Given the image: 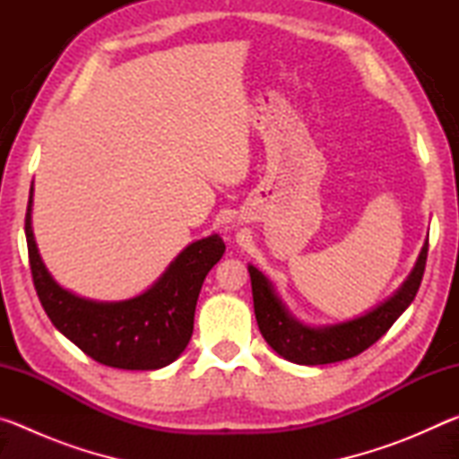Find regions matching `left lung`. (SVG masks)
Masks as SVG:
<instances>
[{"instance_id": "obj_1", "label": "left lung", "mask_w": 459, "mask_h": 459, "mask_svg": "<svg viewBox=\"0 0 459 459\" xmlns=\"http://www.w3.org/2000/svg\"><path fill=\"white\" fill-rule=\"evenodd\" d=\"M427 248H429V243L423 245L415 269L411 271L407 281L391 299H386L383 306L372 309L367 316L344 324L328 325V328H307V325L293 320L279 301L267 277L253 265H248L255 317H257L263 338L285 360L307 364V367L340 362L359 356L375 344L380 336H385L386 330L397 322V317L415 299L423 279Z\"/></svg>"}]
</instances>
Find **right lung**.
Segmentation results:
<instances>
[{
  "label": "right lung",
  "instance_id": "add662e5",
  "mask_svg": "<svg viewBox=\"0 0 459 459\" xmlns=\"http://www.w3.org/2000/svg\"><path fill=\"white\" fill-rule=\"evenodd\" d=\"M30 211L32 190L26 211L28 259L38 299L56 330L92 360L113 368L155 370L184 352L202 283L224 253L219 235L186 247L152 290L127 301L100 304L73 295L54 281L38 253Z\"/></svg>",
  "mask_w": 459,
  "mask_h": 459
}]
</instances>
